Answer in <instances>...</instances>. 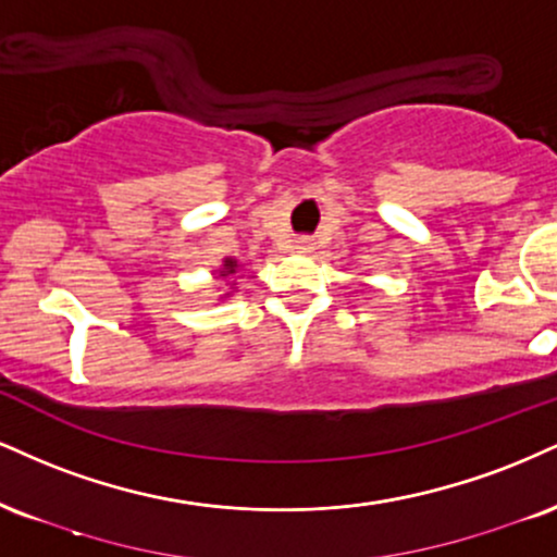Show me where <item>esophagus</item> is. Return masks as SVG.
<instances>
[{
    "label": "esophagus",
    "mask_w": 557,
    "mask_h": 557,
    "mask_svg": "<svg viewBox=\"0 0 557 557\" xmlns=\"http://www.w3.org/2000/svg\"><path fill=\"white\" fill-rule=\"evenodd\" d=\"M293 249H296L298 253H311V251H313V238H308V236L296 238V244H293Z\"/></svg>",
    "instance_id": "obj_1"
}]
</instances>
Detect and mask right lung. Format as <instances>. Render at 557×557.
Masks as SVG:
<instances>
[{
	"label": "right lung",
	"instance_id": "obj_1",
	"mask_svg": "<svg viewBox=\"0 0 557 557\" xmlns=\"http://www.w3.org/2000/svg\"><path fill=\"white\" fill-rule=\"evenodd\" d=\"M238 270V264H236V259H225L223 261V270H220V277H231L233 272Z\"/></svg>",
	"mask_w": 557,
	"mask_h": 557
}]
</instances>
